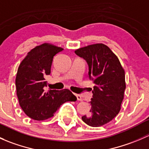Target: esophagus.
I'll return each mask as SVG.
<instances>
[{
	"mask_svg": "<svg viewBox=\"0 0 149 149\" xmlns=\"http://www.w3.org/2000/svg\"><path fill=\"white\" fill-rule=\"evenodd\" d=\"M75 95H76V98H77V100H79V101H82V100H83V99H82L81 96V95H79V94H75Z\"/></svg>",
	"mask_w": 149,
	"mask_h": 149,
	"instance_id": "34e87169",
	"label": "esophagus"
}]
</instances>
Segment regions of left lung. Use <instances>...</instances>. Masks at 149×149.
<instances>
[{"instance_id": "obj_1", "label": "left lung", "mask_w": 149, "mask_h": 149, "mask_svg": "<svg viewBox=\"0 0 149 149\" xmlns=\"http://www.w3.org/2000/svg\"><path fill=\"white\" fill-rule=\"evenodd\" d=\"M75 53L86 61L88 79L94 84L90 113L81 118L91 127L110 122L119 113L125 89V70L118 57L105 45H91Z\"/></svg>"}]
</instances>
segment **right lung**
I'll return each mask as SVG.
<instances>
[{"instance_id":"right-lung-1","label":"right lung","mask_w":149,"mask_h":149,"mask_svg":"<svg viewBox=\"0 0 149 149\" xmlns=\"http://www.w3.org/2000/svg\"><path fill=\"white\" fill-rule=\"evenodd\" d=\"M62 47L44 43L27 53L18 68L16 77V94L24 113L35 120H45L54 115L66 102L77 98L68 89L46 91L45 78L50 74L53 57Z\"/></svg>"}]
</instances>
